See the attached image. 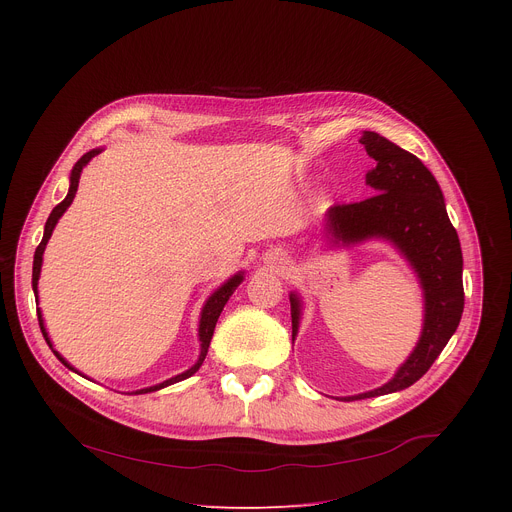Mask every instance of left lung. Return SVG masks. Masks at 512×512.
<instances>
[{"label":"left lung","instance_id":"1","mask_svg":"<svg viewBox=\"0 0 512 512\" xmlns=\"http://www.w3.org/2000/svg\"><path fill=\"white\" fill-rule=\"evenodd\" d=\"M358 141L377 162L367 174V184L377 194L362 202L332 206L324 218L326 237L336 245L367 239L391 241L419 277L425 314L419 342L395 377L375 391L340 397V401L379 397L411 387L442 354L464 312L462 249L440 184L417 156L387 137L364 131ZM289 304L294 340L302 316L298 294H289Z\"/></svg>","mask_w":512,"mask_h":512}]
</instances>
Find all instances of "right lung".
I'll return each instance as SVG.
<instances>
[{"mask_svg": "<svg viewBox=\"0 0 512 512\" xmlns=\"http://www.w3.org/2000/svg\"><path fill=\"white\" fill-rule=\"evenodd\" d=\"M101 154V148L99 150H91V152H87L77 164H75V168H72V172H70V186H68V194H66V198L60 202V204H56L54 208H52V212H50V216H48V221H46V227H44V237H42V241H40V245L36 247V253H34V267H32V289H34V296H36V304H38V279H40V269H42V255H44V249H46V243H48V239H50V235H52V231H54V227H56V223H58V218L64 214V210L70 206V202H72V198H75V194H77V188H79V180H81V172H83V168L95 158V156H99ZM241 281H243V271H239L237 275H233L229 281H225L221 287H218L214 294L206 300V304H204V308H202V312H200V324H198V340H200V356H198V360H196V364L194 367H190L188 371H184L182 375H176V377H172V379H168V381H164V383H160V385H154V387H148V389H139V391H135L137 395L139 393H152V391H160V389H164V387H168V385H174V383H178V381H184V379H188V377H192L198 369H200V364L204 362V358H206V352H208V346H210V338H212V334H214V326H216V322H218V316H221V312H223V308H225V304L229 302V298L233 296V291L241 285ZM38 322H40V330H42V334H44V338H46V342H48V346L52 348V342H50V338H48V332H46V328H44V320H42V312L38 310ZM52 352L56 354V358L64 364V367H68L70 371H75L72 369V364H68L54 348H52ZM75 373H79V371H75ZM81 375V373H79Z\"/></svg>", "mask_w": 512, "mask_h": 512, "instance_id": "right-lung-1", "label": "right lung"}]
</instances>
